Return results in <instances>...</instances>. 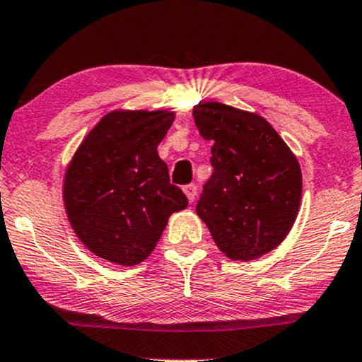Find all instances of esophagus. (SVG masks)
<instances>
[{
	"label": "esophagus",
	"mask_w": 362,
	"mask_h": 362,
	"mask_svg": "<svg viewBox=\"0 0 362 362\" xmlns=\"http://www.w3.org/2000/svg\"><path fill=\"white\" fill-rule=\"evenodd\" d=\"M182 191H185V194L188 197V202L193 203L194 197H197V185H186Z\"/></svg>",
	"instance_id": "34e87169"
}]
</instances>
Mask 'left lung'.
<instances>
[{"mask_svg":"<svg viewBox=\"0 0 362 362\" xmlns=\"http://www.w3.org/2000/svg\"><path fill=\"white\" fill-rule=\"evenodd\" d=\"M199 134L211 140L214 174L197 205L216 247L252 261L278 247L301 202V169L271 123L256 113L208 101L193 108Z\"/></svg>","mask_w":362,"mask_h":362,"instance_id":"obj_1","label":"left lung"}]
</instances>
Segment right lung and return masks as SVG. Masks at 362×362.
I'll return each mask as SVG.
<instances>
[{"mask_svg": "<svg viewBox=\"0 0 362 362\" xmlns=\"http://www.w3.org/2000/svg\"><path fill=\"white\" fill-rule=\"evenodd\" d=\"M174 122L165 110H115L81 142L64 176L71 227L98 257L135 266L188 198L169 182L157 146Z\"/></svg>", "mask_w": 362, "mask_h": 362, "instance_id": "obj_1", "label": "right lung"}]
</instances>
